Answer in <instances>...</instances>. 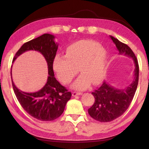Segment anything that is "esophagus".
<instances>
[{
  "label": "esophagus",
  "mask_w": 149,
  "mask_h": 149,
  "mask_svg": "<svg viewBox=\"0 0 149 149\" xmlns=\"http://www.w3.org/2000/svg\"><path fill=\"white\" fill-rule=\"evenodd\" d=\"M82 95V93L81 92H77V91H74V92H72L73 97H75L77 95Z\"/></svg>",
  "instance_id": "esophagus-1"
}]
</instances>
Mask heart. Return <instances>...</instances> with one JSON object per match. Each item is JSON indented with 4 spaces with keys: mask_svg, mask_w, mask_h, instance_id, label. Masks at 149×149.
Wrapping results in <instances>:
<instances>
[{
    "mask_svg": "<svg viewBox=\"0 0 149 149\" xmlns=\"http://www.w3.org/2000/svg\"><path fill=\"white\" fill-rule=\"evenodd\" d=\"M107 65L106 49L93 40H80L66 49V55L58 54L53 61V68L63 83L67 84L79 71L81 74L72 84L74 89L84 90L90 83L97 84L105 76Z\"/></svg>",
    "mask_w": 149,
    "mask_h": 149,
    "instance_id": "heart-1",
    "label": "heart"
}]
</instances>
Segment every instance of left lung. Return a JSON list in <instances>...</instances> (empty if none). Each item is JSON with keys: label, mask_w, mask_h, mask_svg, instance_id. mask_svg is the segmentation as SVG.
I'll return each mask as SVG.
<instances>
[{"label": "left lung", "mask_w": 149, "mask_h": 149, "mask_svg": "<svg viewBox=\"0 0 149 149\" xmlns=\"http://www.w3.org/2000/svg\"><path fill=\"white\" fill-rule=\"evenodd\" d=\"M115 44L118 54L127 56L133 60L134 69L133 80L124 89L114 87L104 81L97 90L91 93L95 97V102L88 113L95 120L100 122L113 121L123 115L130 105L137 89L139 78V66L134 52L127 45L109 36Z\"/></svg>", "instance_id": "8db88e82"}]
</instances>
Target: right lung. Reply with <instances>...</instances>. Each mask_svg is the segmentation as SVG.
Instances as JSON below:
<instances>
[{
  "mask_svg": "<svg viewBox=\"0 0 149 149\" xmlns=\"http://www.w3.org/2000/svg\"><path fill=\"white\" fill-rule=\"evenodd\" d=\"M54 39L55 36L52 34H44L25 43L16 53L13 61H15L18 56L29 50L42 54L47 63L49 74L47 83L42 89L33 93L19 90L13 81L11 71L13 88L18 102L27 113L41 121H52L58 118L64 111L66 102L72 97L71 92L54 77L53 61L58 48V44Z\"/></svg>",
  "mask_w": 149,
  "mask_h": 149,
  "instance_id": "1",
  "label": "right lung"
}]
</instances>
